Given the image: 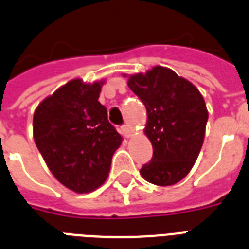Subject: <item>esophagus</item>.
<instances>
[{"instance_id": "obj_1", "label": "esophagus", "mask_w": 249, "mask_h": 249, "mask_svg": "<svg viewBox=\"0 0 249 249\" xmlns=\"http://www.w3.org/2000/svg\"><path fill=\"white\" fill-rule=\"evenodd\" d=\"M121 129H123V133H124L125 137H126V138H130L131 134H133V130H131L130 126H129V125H124Z\"/></svg>"}]
</instances>
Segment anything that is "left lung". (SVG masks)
Listing matches in <instances>:
<instances>
[{
  "label": "left lung",
  "mask_w": 249,
  "mask_h": 249,
  "mask_svg": "<svg viewBox=\"0 0 249 249\" xmlns=\"http://www.w3.org/2000/svg\"><path fill=\"white\" fill-rule=\"evenodd\" d=\"M128 86L144 104V134L153 147L141 175L160 187L177 184L192 170L203 144L209 119L205 100L189 80L159 65L128 75Z\"/></svg>",
  "instance_id": "8db88e82"
}]
</instances>
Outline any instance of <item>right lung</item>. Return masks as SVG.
I'll return each instance as SVG.
<instances>
[{
    "label": "right lung",
    "mask_w": 249,
    "mask_h": 249,
    "mask_svg": "<svg viewBox=\"0 0 249 249\" xmlns=\"http://www.w3.org/2000/svg\"><path fill=\"white\" fill-rule=\"evenodd\" d=\"M104 83L72 79L34 111L37 148L53 177L75 193H89L105 183L123 142L98 101Z\"/></svg>",
    "instance_id": "add662e5"
}]
</instances>
